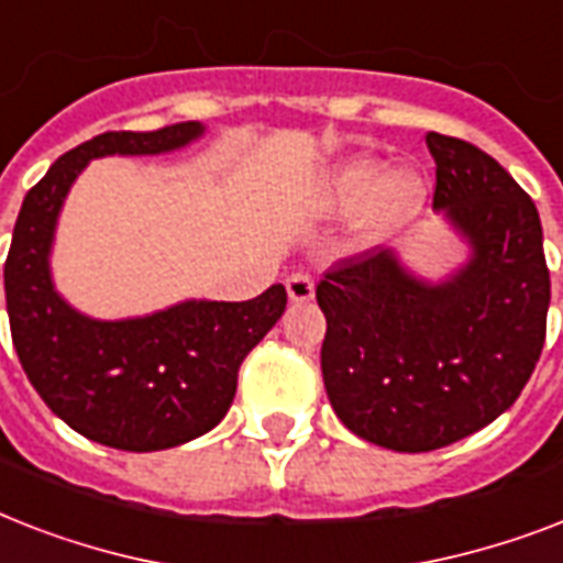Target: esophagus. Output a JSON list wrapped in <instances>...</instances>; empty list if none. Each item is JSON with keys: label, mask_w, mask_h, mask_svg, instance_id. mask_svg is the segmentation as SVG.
I'll use <instances>...</instances> for the list:
<instances>
[{"label": "esophagus", "mask_w": 563, "mask_h": 563, "mask_svg": "<svg viewBox=\"0 0 563 563\" xmlns=\"http://www.w3.org/2000/svg\"><path fill=\"white\" fill-rule=\"evenodd\" d=\"M286 291H289L291 303H307L316 295V280L303 272H295L286 277Z\"/></svg>", "instance_id": "1"}]
</instances>
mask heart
I'll return each instance as SVG.
<instances>
[{
	"instance_id": "heart-1",
	"label": "heart",
	"mask_w": 563,
	"mask_h": 563,
	"mask_svg": "<svg viewBox=\"0 0 563 563\" xmlns=\"http://www.w3.org/2000/svg\"><path fill=\"white\" fill-rule=\"evenodd\" d=\"M427 201V178L415 166L385 172V163L360 154L321 175L312 189V207L321 216L353 212V239L376 245L409 224Z\"/></svg>"
}]
</instances>
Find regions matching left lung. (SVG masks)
<instances>
[{
    "label": "left lung",
    "instance_id": "1",
    "mask_svg": "<svg viewBox=\"0 0 563 563\" xmlns=\"http://www.w3.org/2000/svg\"><path fill=\"white\" fill-rule=\"evenodd\" d=\"M432 210L471 260L429 283L391 247L342 260L318 283L321 374L344 427L397 453H429L515 406L541 360L550 268L538 207L490 154L429 131Z\"/></svg>",
    "mask_w": 563,
    "mask_h": 563
}]
</instances>
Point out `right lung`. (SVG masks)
Here are the masks:
<instances>
[{
	"mask_svg": "<svg viewBox=\"0 0 563 563\" xmlns=\"http://www.w3.org/2000/svg\"><path fill=\"white\" fill-rule=\"evenodd\" d=\"M201 134V122H178L92 136L57 157L13 224L4 300L22 371L57 418L113 450L154 453L210 432L233 402L242 360L286 309L277 283L239 303L184 300L143 318L96 321L55 291L48 254L84 166L110 154L175 152Z\"/></svg>",
	"mask_w": 563,
	"mask_h": 563,
	"instance_id": "right-lung-1",
	"label": "right lung"
}]
</instances>
